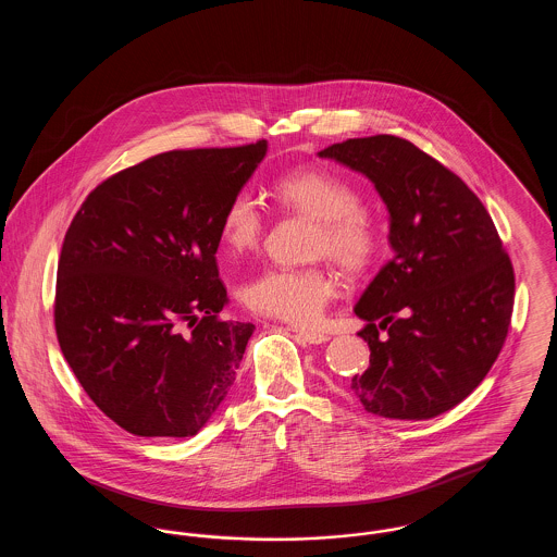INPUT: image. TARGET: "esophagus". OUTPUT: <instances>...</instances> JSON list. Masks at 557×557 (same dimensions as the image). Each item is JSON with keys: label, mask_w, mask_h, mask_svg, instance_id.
Segmentation results:
<instances>
[{"label": "esophagus", "mask_w": 557, "mask_h": 557, "mask_svg": "<svg viewBox=\"0 0 557 557\" xmlns=\"http://www.w3.org/2000/svg\"><path fill=\"white\" fill-rule=\"evenodd\" d=\"M290 332H294L302 343H309V345H321V343H327V341H330L327 334L315 332V330H305V327H294V325H292Z\"/></svg>", "instance_id": "1"}]
</instances>
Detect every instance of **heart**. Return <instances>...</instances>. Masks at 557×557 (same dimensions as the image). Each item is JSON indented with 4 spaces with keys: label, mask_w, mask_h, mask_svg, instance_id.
I'll use <instances>...</instances> for the list:
<instances>
[{
    "label": "heart",
    "mask_w": 557,
    "mask_h": 557,
    "mask_svg": "<svg viewBox=\"0 0 557 557\" xmlns=\"http://www.w3.org/2000/svg\"><path fill=\"white\" fill-rule=\"evenodd\" d=\"M275 200L288 211L318 221L315 250L348 271L370 265L380 248V234L370 214L359 209L361 194L348 180L325 169H298L273 184ZM265 214L248 191H236L221 216V238L244 252L259 244ZM338 284L323 267H267L246 282L242 298L248 309L298 325L315 323Z\"/></svg>",
    "instance_id": "heart-1"
}]
</instances>
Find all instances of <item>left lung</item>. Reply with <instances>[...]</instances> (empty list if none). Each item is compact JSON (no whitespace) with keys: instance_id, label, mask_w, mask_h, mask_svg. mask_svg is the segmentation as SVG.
<instances>
[{"instance_id":"left-lung-1","label":"left lung","mask_w":557,"mask_h":557,"mask_svg":"<svg viewBox=\"0 0 557 557\" xmlns=\"http://www.w3.org/2000/svg\"><path fill=\"white\" fill-rule=\"evenodd\" d=\"M319 157L366 175L391 214L395 255L355 305L371 355L350 391L373 416L436 418L502 352L516 290L504 242L476 194L403 137H355Z\"/></svg>"}]
</instances>
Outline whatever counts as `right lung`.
Returning <instances> with one entry per match:
<instances>
[{
  "instance_id": "right-lung-1",
  "label": "right lung",
  "mask_w": 557,
  "mask_h": 557,
  "mask_svg": "<svg viewBox=\"0 0 557 557\" xmlns=\"http://www.w3.org/2000/svg\"><path fill=\"white\" fill-rule=\"evenodd\" d=\"M265 154V139L157 154L96 187L64 236L58 343L83 391L135 436L198 434L236 380L255 325L219 319L214 255L230 198Z\"/></svg>"
}]
</instances>
